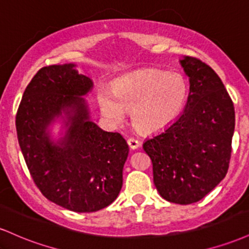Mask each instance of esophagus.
<instances>
[{
	"instance_id": "34e87169",
	"label": "esophagus",
	"mask_w": 249,
	"mask_h": 249,
	"mask_svg": "<svg viewBox=\"0 0 249 249\" xmlns=\"http://www.w3.org/2000/svg\"><path fill=\"white\" fill-rule=\"evenodd\" d=\"M127 144H128V146L132 148V150H136V148L139 147L141 142L137 141V139H134V138H132V137H131V138L127 139Z\"/></svg>"
}]
</instances>
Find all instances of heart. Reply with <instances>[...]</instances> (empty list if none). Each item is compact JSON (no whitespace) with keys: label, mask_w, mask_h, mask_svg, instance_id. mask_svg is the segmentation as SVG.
Returning a JSON list of instances; mask_svg holds the SVG:
<instances>
[{"label":"heart","mask_w":249,"mask_h":249,"mask_svg":"<svg viewBox=\"0 0 249 249\" xmlns=\"http://www.w3.org/2000/svg\"><path fill=\"white\" fill-rule=\"evenodd\" d=\"M187 84L179 73L138 71L115 83L112 91L101 90L102 113L113 124L132 110V121L142 132H157L172 123L184 107Z\"/></svg>","instance_id":"heart-1"}]
</instances>
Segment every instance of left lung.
Wrapping results in <instances>:
<instances>
[{
    "label": "left lung",
    "instance_id": "obj_1",
    "mask_svg": "<svg viewBox=\"0 0 249 249\" xmlns=\"http://www.w3.org/2000/svg\"><path fill=\"white\" fill-rule=\"evenodd\" d=\"M190 78L184 112L142 148L153 165V182L165 200L199 201L225 178L235 126L234 105L212 68L196 57L180 59Z\"/></svg>",
    "mask_w": 249,
    "mask_h": 249
}]
</instances>
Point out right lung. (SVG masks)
<instances>
[{
  "label": "right lung",
  "instance_id": "add662e5",
  "mask_svg": "<svg viewBox=\"0 0 249 249\" xmlns=\"http://www.w3.org/2000/svg\"><path fill=\"white\" fill-rule=\"evenodd\" d=\"M75 64L37 71L25 89L16 115L19 147L34 182L58 206L78 213L102 210L123 186L128 145L117 132L90 121L83 96L93 83ZM62 119L66 132L52 141L50 125Z\"/></svg>",
  "mask_w": 249,
  "mask_h": 249
}]
</instances>
